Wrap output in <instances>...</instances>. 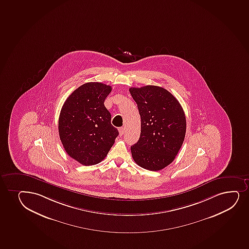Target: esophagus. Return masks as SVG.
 <instances>
[{"label":"esophagus","instance_id":"1","mask_svg":"<svg viewBox=\"0 0 249 249\" xmlns=\"http://www.w3.org/2000/svg\"><path fill=\"white\" fill-rule=\"evenodd\" d=\"M124 129L123 127H120V129H119V133H120V136H122L124 135Z\"/></svg>","mask_w":249,"mask_h":249}]
</instances>
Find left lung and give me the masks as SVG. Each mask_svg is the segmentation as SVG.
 <instances>
[{"label": "left lung", "mask_w": 249, "mask_h": 249, "mask_svg": "<svg viewBox=\"0 0 249 249\" xmlns=\"http://www.w3.org/2000/svg\"><path fill=\"white\" fill-rule=\"evenodd\" d=\"M141 118L140 140L131 146L138 165L159 171L169 165L183 144L186 118L178 100L167 89L156 86L129 89Z\"/></svg>", "instance_id": "left-lung-1"}]
</instances>
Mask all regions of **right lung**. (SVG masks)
Wrapping results in <instances>:
<instances>
[{
  "mask_svg": "<svg viewBox=\"0 0 249 249\" xmlns=\"http://www.w3.org/2000/svg\"><path fill=\"white\" fill-rule=\"evenodd\" d=\"M111 86L89 82L72 92L59 117V135L69 156L83 165H94L106 157L119 131L104 102Z\"/></svg>",
  "mask_w": 249,
  "mask_h": 249,
  "instance_id": "add662e5",
  "label": "right lung"
}]
</instances>
